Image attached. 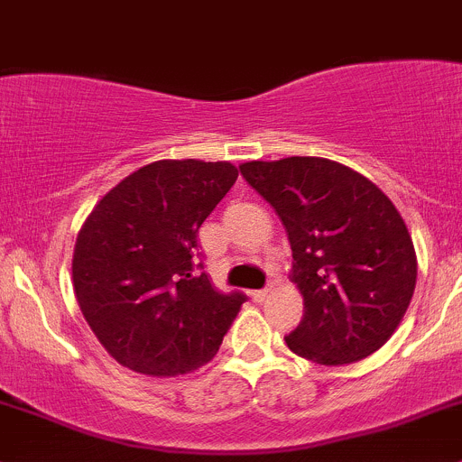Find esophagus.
Here are the masks:
<instances>
[{
	"mask_svg": "<svg viewBox=\"0 0 462 462\" xmlns=\"http://www.w3.org/2000/svg\"><path fill=\"white\" fill-rule=\"evenodd\" d=\"M270 292H273V286L261 288V291H254V292H253V300H254V301H263V300H268Z\"/></svg>",
	"mask_w": 462,
	"mask_h": 462,
	"instance_id": "obj_1",
	"label": "esophagus"
}]
</instances>
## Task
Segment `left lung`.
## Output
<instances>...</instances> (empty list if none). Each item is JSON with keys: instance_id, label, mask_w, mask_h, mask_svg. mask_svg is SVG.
<instances>
[{"instance_id": "obj_1", "label": "left lung", "mask_w": 462, "mask_h": 462, "mask_svg": "<svg viewBox=\"0 0 462 462\" xmlns=\"http://www.w3.org/2000/svg\"><path fill=\"white\" fill-rule=\"evenodd\" d=\"M239 170L273 205L291 241L304 318L286 335L288 348L326 366L375 353L416 288V250L395 205L328 158L253 161Z\"/></svg>"}]
</instances>
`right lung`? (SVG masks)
Segmentation results:
<instances>
[{
  "label": "right lung",
  "mask_w": 462,
  "mask_h": 462,
  "mask_svg": "<svg viewBox=\"0 0 462 462\" xmlns=\"http://www.w3.org/2000/svg\"><path fill=\"white\" fill-rule=\"evenodd\" d=\"M236 176L226 161H156L88 214L73 253V288L87 324L127 369L179 375L217 356L248 297L209 283L197 236Z\"/></svg>",
  "instance_id": "right-lung-1"
}]
</instances>
